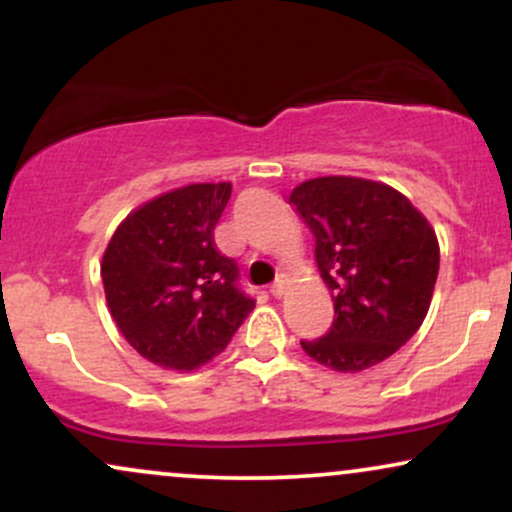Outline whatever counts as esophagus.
Here are the masks:
<instances>
[{
  "label": "esophagus",
  "instance_id": "esophagus-1",
  "mask_svg": "<svg viewBox=\"0 0 512 512\" xmlns=\"http://www.w3.org/2000/svg\"><path fill=\"white\" fill-rule=\"evenodd\" d=\"M284 291H286V284H284V279H276L272 286H269V293H272L274 298H281L284 296Z\"/></svg>",
  "mask_w": 512,
  "mask_h": 512
}]
</instances>
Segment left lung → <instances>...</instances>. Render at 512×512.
Wrapping results in <instances>:
<instances>
[{
	"label": "left lung",
	"instance_id": "8db88e82",
	"mask_svg": "<svg viewBox=\"0 0 512 512\" xmlns=\"http://www.w3.org/2000/svg\"><path fill=\"white\" fill-rule=\"evenodd\" d=\"M291 204L315 236V260L332 291L327 334L303 351L339 373L385 361L421 327L438 279L431 223L383 182L330 175L305 180Z\"/></svg>",
	"mask_w": 512,
	"mask_h": 512
}]
</instances>
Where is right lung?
<instances>
[{
	"instance_id": "obj_1",
	"label": "right lung",
	"mask_w": 512,
	"mask_h": 512,
	"mask_svg": "<svg viewBox=\"0 0 512 512\" xmlns=\"http://www.w3.org/2000/svg\"><path fill=\"white\" fill-rule=\"evenodd\" d=\"M231 182H199L151 199L117 226L101 276L110 315L144 358L195 370L221 354L255 308L214 228Z\"/></svg>"
}]
</instances>
